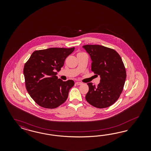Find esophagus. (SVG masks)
I'll return each mask as SVG.
<instances>
[{"instance_id": "1", "label": "esophagus", "mask_w": 151, "mask_h": 151, "mask_svg": "<svg viewBox=\"0 0 151 151\" xmlns=\"http://www.w3.org/2000/svg\"><path fill=\"white\" fill-rule=\"evenodd\" d=\"M82 82H76V85H81L82 84Z\"/></svg>"}]
</instances>
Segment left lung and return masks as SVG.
Segmentation results:
<instances>
[{
    "label": "left lung",
    "mask_w": 151,
    "mask_h": 151,
    "mask_svg": "<svg viewBox=\"0 0 151 151\" xmlns=\"http://www.w3.org/2000/svg\"><path fill=\"white\" fill-rule=\"evenodd\" d=\"M83 47L91 57L92 71L101 78L97 86L87 83L89 90L86 100L99 109L108 107L119 99L123 91L126 78L124 63L112 49L99 45H86Z\"/></svg>",
    "instance_id": "8db88e82"
}]
</instances>
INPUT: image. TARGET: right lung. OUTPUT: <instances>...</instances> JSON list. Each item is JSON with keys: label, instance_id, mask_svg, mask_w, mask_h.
I'll return each mask as SVG.
<instances>
[{"label": "right lung", "instance_id": "1", "mask_svg": "<svg viewBox=\"0 0 151 151\" xmlns=\"http://www.w3.org/2000/svg\"><path fill=\"white\" fill-rule=\"evenodd\" d=\"M75 49L51 47L32 52L25 64L23 73L27 92L38 105L55 109L67 100L74 81H63L56 76L66 58Z\"/></svg>", "mask_w": 151, "mask_h": 151}]
</instances>
